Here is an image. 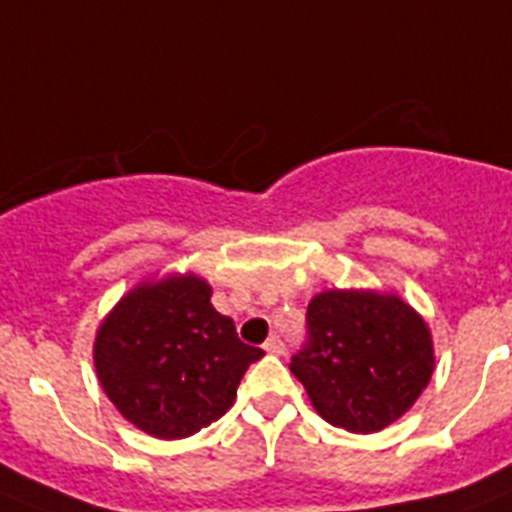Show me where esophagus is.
Listing matches in <instances>:
<instances>
[{
    "label": "esophagus",
    "mask_w": 512,
    "mask_h": 512,
    "mask_svg": "<svg viewBox=\"0 0 512 512\" xmlns=\"http://www.w3.org/2000/svg\"><path fill=\"white\" fill-rule=\"evenodd\" d=\"M263 347H265V352H270V355H284L286 352V344L281 342V336H270Z\"/></svg>",
    "instance_id": "esophagus-1"
}]
</instances>
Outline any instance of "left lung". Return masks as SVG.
I'll list each match as a JSON object with an SVG mask.
<instances>
[{
  "mask_svg": "<svg viewBox=\"0 0 512 512\" xmlns=\"http://www.w3.org/2000/svg\"><path fill=\"white\" fill-rule=\"evenodd\" d=\"M289 368L331 426L371 434L421 397L434 344L426 321L397 294L334 289L307 305V342Z\"/></svg>",
  "mask_w": 512,
  "mask_h": 512,
  "instance_id": "1",
  "label": "left lung"
}]
</instances>
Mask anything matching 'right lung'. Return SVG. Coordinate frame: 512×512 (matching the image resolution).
I'll use <instances>...</instances> for the list:
<instances>
[{
  "label": "right lung",
  "instance_id": "add662e5",
  "mask_svg": "<svg viewBox=\"0 0 512 512\" xmlns=\"http://www.w3.org/2000/svg\"><path fill=\"white\" fill-rule=\"evenodd\" d=\"M199 276L147 281L112 307L94 342L97 378L136 429L157 439L197 434L236 400V386L265 355L236 334Z\"/></svg>",
  "mask_w": 512,
  "mask_h": 512
}]
</instances>
